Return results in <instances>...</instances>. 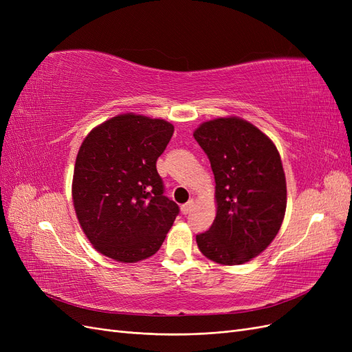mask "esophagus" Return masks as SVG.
Returning <instances> with one entry per match:
<instances>
[{"label":"esophagus","instance_id":"obj_1","mask_svg":"<svg viewBox=\"0 0 352 352\" xmlns=\"http://www.w3.org/2000/svg\"><path fill=\"white\" fill-rule=\"evenodd\" d=\"M194 208V201L192 199H190V201H188L186 202V204H184L182 207H180V211H182V214H189V212H190V210H192Z\"/></svg>","mask_w":352,"mask_h":352}]
</instances>
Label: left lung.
I'll return each instance as SVG.
<instances>
[{
  "mask_svg": "<svg viewBox=\"0 0 352 352\" xmlns=\"http://www.w3.org/2000/svg\"><path fill=\"white\" fill-rule=\"evenodd\" d=\"M194 138L208 155L217 212L197 235L199 251L223 265L260 255L278 235L286 211V179L278 148L257 126L236 116L201 123Z\"/></svg>",
  "mask_w": 352,
  "mask_h": 352,
  "instance_id": "8db88e82",
  "label": "left lung"
}]
</instances>
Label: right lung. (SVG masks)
Listing matches in <instances>:
<instances>
[{"mask_svg": "<svg viewBox=\"0 0 352 352\" xmlns=\"http://www.w3.org/2000/svg\"><path fill=\"white\" fill-rule=\"evenodd\" d=\"M175 132L163 119L124 113L85 138L74 163L73 207L92 247L136 263L154 255L179 214L163 195L157 160Z\"/></svg>", "mask_w": 352, "mask_h": 352, "instance_id": "right-lung-1", "label": "right lung"}]
</instances>
